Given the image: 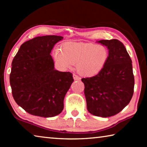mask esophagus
<instances>
[{"mask_svg":"<svg viewBox=\"0 0 147 147\" xmlns=\"http://www.w3.org/2000/svg\"><path fill=\"white\" fill-rule=\"evenodd\" d=\"M73 78H74V80H80V78L78 76H77L76 74H74L73 75Z\"/></svg>","mask_w":147,"mask_h":147,"instance_id":"1","label":"esophagus"}]
</instances>
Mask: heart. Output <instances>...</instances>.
<instances>
[{"label":"heart","mask_w":147,"mask_h":147,"mask_svg":"<svg viewBox=\"0 0 147 147\" xmlns=\"http://www.w3.org/2000/svg\"><path fill=\"white\" fill-rule=\"evenodd\" d=\"M53 56L57 65L63 70L76 64V70L80 75L92 77L102 70L109 53L102 45L69 42L63 44L61 51L55 50Z\"/></svg>","instance_id":"b5f03b06"}]
</instances>
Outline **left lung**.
I'll use <instances>...</instances> for the list:
<instances>
[{
  "label": "left lung",
  "mask_w": 147,
  "mask_h": 147,
  "mask_svg": "<svg viewBox=\"0 0 147 147\" xmlns=\"http://www.w3.org/2000/svg\"><path fill=\"white\" fill-rule=\"evenodd\" d=\"M107 47L108 61L100 73L82 78L87 108L92 115L108 117L119 113L132 98L134 88L131 59L117 39L97 41Z\"/></svg>",
  "instance_id": "1"
}]
</instances>
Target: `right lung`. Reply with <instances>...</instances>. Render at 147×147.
<instances>
[{"mask_svg": "<svg viewBox=\"0 0 147 147\" xmlns=\"http://www.w3.org/2000/svg\"><path fill=\"white\" fill-rule=\"evenodd\" d=\"M62 36H39L20 47L12 61L9 82L15 101L31 115L52 117L63 109V100L74 80L69 72L54 69L51 56Z\"/></svg>", "mask_w": 147, "mask_h": 147, "instance_id": "add662e5", "label": "right lung"}]
</instances>
